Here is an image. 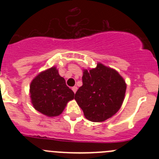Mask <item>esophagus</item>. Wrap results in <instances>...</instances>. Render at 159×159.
I'll use <instances>...</instances> for the list:
<instances>
[{
	"label": "esophagus",
	"instance_id": "34e87169",
	"mask_svg": "<svg viewBox=\"0 0 159 159\" xmlns=\"http://www.w3.org/2000/svg\"><path fill=\"white\" fill-rule=\"evenodd\" d=\"M71 90H72L73 92H74V93H75V92H76V91H77V87H75V86L72 87V88H71Z\"/></svg>",
	"mask_w": 159,
	"mask_h": 159
}]
</instances>
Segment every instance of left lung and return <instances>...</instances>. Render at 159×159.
Returning <instances> with one entry per match:
<instances>
[{"instance_id": "1", "label": "left lung", "mask_w": 159, "mask_h": 159, "mask_svg": "<svg viewBox=\"0 0 159 159\" xmlns=\"http://www.w3.org/2000/svg\"><path fill=\"white\" fill-rule=\"evenodd\" d=\"M82 80L75 99L87 119L105 121L120 109L127 84L117 71L98 63L95 68L84 70Z\"/></svg>"}]
</instances>
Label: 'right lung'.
Returning a JSON list of instances; mask_svg holds the SVG:
<instances>
[{
  "label": "right lung",
  "mask_w": 159,
  "mask_h": 159,
  "mask_svg": "<svg viewBox=\"0 0 159 159\" xmlns=\"http://www.w3.org/2000/svg\"><path fill=\"white\" fill-rule=\"evenodd\" d=\"M74 95L56 67L38 74L30 84L32 105L36 111L48 117L60 116Z\"/></svg>",
  "instance_id": "add662e5"
}]
</instances>
